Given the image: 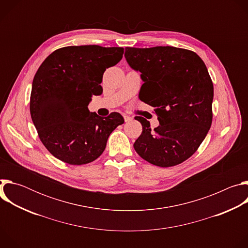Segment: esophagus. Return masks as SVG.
I'll return each mask as SVG.
<instances>
[{
  "instance_id": "obj_1",
  "label": "esophagus",
  "mask_w": 248,
  "mask_h": 248,
  "mask_svg": "<svg viewBox=\"0 0 248 248\" xmlns=\"http://www.w3.org/2000/svg\"><path fill=\"white\" fill-rule=\"evenodd\" d=\"M124 121L127 123V122H130V121L132 120V117H130V116H128V115L124 114Z\"/></svg>"
}]
</instances>
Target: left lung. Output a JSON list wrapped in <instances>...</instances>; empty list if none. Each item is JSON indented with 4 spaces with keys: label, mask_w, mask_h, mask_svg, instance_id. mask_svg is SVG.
Returning <instances> with one entry per match:
<instances>
[{
    "label": "left lung",
    "mask_w": 248,
    "mask_h": 248,
    "mask_svg": "<svg viewBox=\"0 0 248 248\" xmlns=\"http://www.w3.org/2000/svg\"><path fill=\"white\" fill-rule=\"evenodd\" d=\"M128 64L144 83L139 99L154 107L160 125L136 116L142 132L133 147L148 163L168 168L190 158L213 120V82L202 59L193 51L170 46L125 48Z\"/></svg>",
    "instance_id": "8db88e82"
}]
</instances>
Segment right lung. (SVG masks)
Listing matches in <instances>:
<instances>
[{
	"mask_svg": "<svg viewBox=\"0 0 248 248\" xmlns=\"http://www.w3.org/2000/svg\"><path fill=\"white\" fill-rule=\"evenodd\" d=\"M123 47L67 46L50 54L32 83L29 109L32 122L46 149L69 165L95 161L104 152L110 134L124 123L120 113L103 118L90 113L93 95L106 68L123 58Z\"/></svg>",
	"mask_w": 248,
	"mask_h": 248,
	"instance_id": "obj_1",
	"label": "right lung"
}]
</instances>
